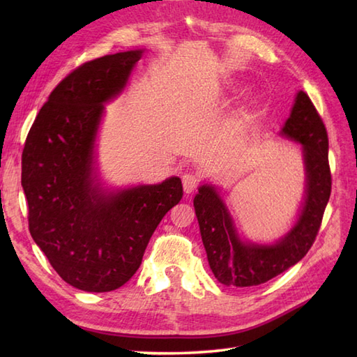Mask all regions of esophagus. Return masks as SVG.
Here are the masks:
<instances>
[{"label":"esophagus","instance_id":"34e87169","mask_svg":"<svg viewBox=\"0 0 357 357\" xmlns=\"http://www.w3.org/2000/svg\"><path fill=\"white\" fill-rule=\"evenodd\" d=\"M199 184V174L196 172H187L183 174V187L185 193H192Z\"/></svg>","mask_w":357,"mask_h":357}]
</instances>
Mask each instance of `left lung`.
Masks as SVG:
<instances>
[{"label":"left lung","mask_w":357,"mask_h":357,"mask_svg":"<svg viewBox=\"0 0 357 357\" xmlns=\"http://www.w3.org/2000/svg\"><path fill=\"white\" fill-rule=\"evenodd\" d=\"M298 142L305 169V192L293 225L271 244L239 236L233 216L216 185L202 184L193 199L211 271L227 287L267 282L298 264L312 248L331 193L328 136L305 92H298L290 116L279 132Z\"/></svg>","instance_id":"1"}]
</instances>
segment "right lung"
<instances>
[{
    "instance_id": "1",
    "label": "right lung",
    "mask_w": 357,
    "mask_h": 357,
    "mask_svg": "<svg viewBox=\"0 0 357 357\" xmlns=\"http://www.w3.org/2000/svg\"><path fill=\"white\" fill-rule=\"evenodd\" d=\"M144 52L105 55L73 70L41 107L22 150L30 234L58 275L82 291L124 285L158 224L183 198L178 176L110 188L98 173L104 105L123 93Z\"/></svg>"
}]
</instances>
